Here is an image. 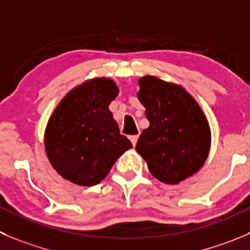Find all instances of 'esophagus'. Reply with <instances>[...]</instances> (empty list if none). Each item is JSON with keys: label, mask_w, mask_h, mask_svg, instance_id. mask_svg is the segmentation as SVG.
I'll use <instances>...</instances> for the list:
<instances>
[{"label": "esophagus", "mask_w": 250, "mask_h": 250, "mask_svg": "<svg viewBox=\"0 0 250 250\" xmlns=\"http://www.w3.org/2000/svg\"><path fill=\"white\" fill-rule=\"evenodd\" d=\"M138 138H139V134L130 135V137H129V139H130V142H132V144H133V145H135V144H137V142H138Z\"/></svg>", "instance_id": "34e87169"}]
</instances>
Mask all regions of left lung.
<instances>
[{
	"label": "left lung",
	"mask_w": 250,
	"mask_h": 250,
	"mask_svg": "<svg viewBox=\"0 0 250 250\" xmlns=\"http://www.w3.org/2000/svg\"><path fill=\"white\" fill-rule=\"evenodd\" d=\"M138 99L149 128L143 130L137 151L149 171L167 184L179 183L204 165L210 149V128L194 99L183 88L146 76L139 81Z\"/></svg>",
	"instance_id": "1"
}]
</instances>
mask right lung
Here are the masks:
<instances>
[{
    "mask_svg": "<svg viewBox=\"0 0 250 250\" xmlns=\"http://www.w3.org/2000/svg\"><path fill=\"white\" fill-rule=\"evenodd\" d=\"M118 88L98 78L73 89L48 121L45 147L53 168L79 186H95L132 143L122 135L108 110Z\"/></svg>",
    "mask_w": 250,
    "mask_h": 250,
    "instance_id": "obj_1",
    "label": "right lung"
}]
</instances>
